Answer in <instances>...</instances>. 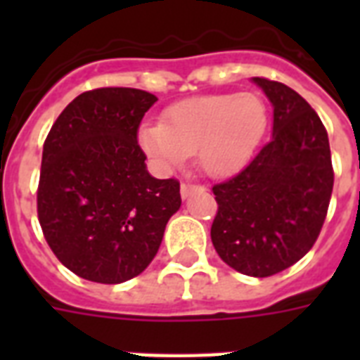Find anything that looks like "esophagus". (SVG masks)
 <instances>
[{
  "label": "esophagus",
  "mask_w": 360,
  "mask_h": 360,
  "mask_svg": "<svg viewBox=\"0 0 360 360\" xmlns=\"http://www.w3.org/2000/svg\"><path fill=\"white\" fill-rule=\"evenodd\" d=\"M200 188H203V186L192 185V183H183V185H181V196L188 198L192 194V191H200Z\"/></svg>",
  "instance_id": "esophagus-1"
}]
</instances>
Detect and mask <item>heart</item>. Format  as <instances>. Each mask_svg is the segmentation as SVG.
I'll return each instance as SVG.
<instances>
[{"label": "heart", "mask_w": 360, "mask_h": 360, "mask_svg": "<svg viewBox=\"0 0 360 360\" xmlns=\"http://www.w3.org/2000/svg\"><path fill=\"white\" fill-rule=\"evenodd\" d=\"M267 124V104L256 93L207 95L169 106L162 123H143L138 141L162 168L196 153L205 174L222 177L248 162Z\"/></svg>", "instance_id": "b5f03b06"}]
</instances>
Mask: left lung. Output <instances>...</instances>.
Listing matches in <instances>:
<instances>
[{"mask_svg":"<svg viewBox=\"0 0 360 360\" xmlns=\"http://www.w3.org/2000/svg\"><path fill=\"white\" fill-rule=\"evenodd\" d=\"M273 104V138L245 169L213 186L211 240L222 262L265 278L291 267L318 239L333 194L329 136L291 87L252 78Z\"/></svg>","mask_w":360,"mask_h":360,"instance_id":"obj_1","label":"left lung"}]
</instances>
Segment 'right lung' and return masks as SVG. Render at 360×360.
Returning a JSON list of instances; mask_svg holds the SVG:
<instances>
[{"label":"right lung","instance_id":"add662e5","mask_svg":"<svg viewBox=\"0 0 360 360\" xmlns=\"http://www.w3.org/2000/svg\"><path fill=\"white\" fill-rule=\"evenodd\" d=\"M157 101L132 87L93 89L48 132L37 213L52 252L80 278L121 284L143 273L179 211V181L155 179L138 146Z\"/></svg>","mask_w":360,"mask_h":360}]
</instances>
